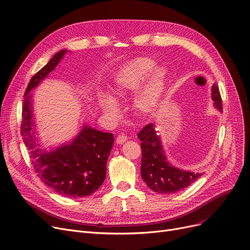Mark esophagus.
Returning <instances> with one entry per match:
<instances>
[{"instance_id": "esophagus-1", "label": "esophagus", "mask_w": 250, "mask_h": 250, "mask_svg": "<svg viewBox=\"0 0 250 250\" xmlns=\"http://www.w3.org/2000/svg\"><path fill=\"white\" fill-rule=\"evenodd\" d=\"M127 140V137L125 135H118L116 138V143L117 144H123Z\"/></svg>"}]
</instances>
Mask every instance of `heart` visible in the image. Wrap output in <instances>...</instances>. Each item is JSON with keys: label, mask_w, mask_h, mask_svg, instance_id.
Wrapping results in <instances>:
<instances>
[{"label": "heart", "mask_w": 250, "mask_h": 250, "mask_svg": "<svg viewBox=\"0 0 250 250\" xmlns=\"http://www.w3.org/2000/svg\"><path fill=\"white\" fill-rule=\"evenodd\" d=\"M147 80H146V79ZM145 82L136 97L134 104L142 114L154 113L160 107L167 90V70L156 66V62L149 57H138L125 63L116 73L112 93L116 97L125 96L134 91ZM99 105L106 115L118 114L117 102L111 96L100 93Z\"/></svg>", "instance_id": "1"}]
</instances>
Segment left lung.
Listing matches in <instances>:
<instances>
[{
  "mask_svg": "<svg viewBox=\"0 0 250 250\" xmlns=\"http://www.w3.org/2000/svg\"><path fill=\"white\" fill-rule=\"evenodd\" d=\"M214 106L223 111L222 97L216 83L212 85L211 93ZM138 138L141 141L142 160H141V175L147 186L157 193L171 194L187 188L196 181L202 173H194L173 167L167 161L159 137L155 134L154 125H145Z\"/></svg>",
  "mask_w": 250,
  "mask_h": 250,
  "instance_id": "8db88e82",
  "label": "left lung"
}]
</instances>
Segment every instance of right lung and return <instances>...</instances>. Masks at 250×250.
<instances>
[{"instance_id": "obj_1", "label": "right lung", "mask_w": 250, "mask_h": 250, "mask_svg": "<svg viewBox=\"0 0 250 250\" xmlns=\"http://www.w3.org/2000/svg\"><path fill=\"white\" fill-rule=\"evenodd\" d=\"M66 50L54 55L29 81L22 105L21 135L28 150L32 167L47 186L62 196H90L98 190L106 177V162L113 145V135L84 126L71 144L45 152L36 144L31 134L32 110L28 93L55 69Z\"/></svg>"}]
</instances>
